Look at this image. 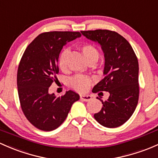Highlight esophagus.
Listing matches in <instances>:
<instances>
[{"mask_svg": "<svg viewBox=\"0 0 158 158\" xmlns=\"http://www.w3.org/2000/svg\"><path fill=\"white\" fill-rule=\"evenodd\" d=\"M80 99L84 101H89L92 100V96L89 95V94H82L80 95Z\"/></svg>", "mask_w": 158, "mask_h": 158, "instance_id": "1", "label": "esophagus"}]
</instances>
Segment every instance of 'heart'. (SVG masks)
Masks as SVG:
<instances>
[{"label": "heart", "mask_w": 158, "mask_h": 158, "mask_svg": "<svg viewBox=\"0 0 158 158\" xmlns=\"http://www.w3.org/2000/svg\"><path fill=\"white\" fill-rule=\"evenodd\" d=\"M81 51L88 63L97 61L99 57V53L94 46L90 44H86L81 46ZM69 50L65 49L60 53L58 59V65L60 69L64 70L66 68V59L69 55ZM91 84V79L88 76L83 75H76L70 79V85L73 89L78 92H85Z\"/></svg>", "instance_id": "heart-1"}]
</instances>
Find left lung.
<instances>
[{"label":"left lung","mask_w":158,"mask_h":158,"mask_svg":"<svg viewBox=\"0 0 158 158\" xmlns=\"http://www.w3.org/2000/svg\"><path fill=\"white\" fill-rule=\"evenodd\" d=\"M81 32L86 39L100 44L104 54L105 76L92 92H108L110 96L107 101H101L103 107L94 117L103 127H118L130 118L138 104V59L130 44L116 31L98 29Z\"/></svg>","instance_id":"left-lung-1"}]
</instances>
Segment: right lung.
Returning a JSON list of instances; mask_svg holds the SVG:
<instances>
[{"label": "right lung", "mask_w": 158, "mask_h": 158, "mask_svg": "<svg viewBox=\"0 0 158 158\" xmlns=\"http://www.w3.org/2000/svg\"><path fill=\"white\" fill-rule=\"evenodd\" d=\"M78 31L40 34L23 54L17 72V88L23 112L34 127L43 131L57 129L65 120L79 95L73 91L60 97L48 92L57 79L58 59L67 42L80 38Z\"/></svg>", "instance_id": "obj_1"}]
</instances>
